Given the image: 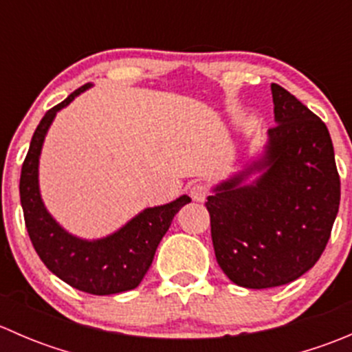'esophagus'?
I'll return each instance as SVG.
<instances>
[{
    "label": "esophagus",
    "mask_w": 352,
    "mask_h": 352,
    "mask_svg": "<svg viewBox=\"0 0 352 352\" xmlns=\"http://www.w3.org/2000/svg\"><path fill=\"white\" fill-rule=\"evenodd\" d=\"M209 196V189L204 186V184H194L190 187V197L196 202H204L206 197Z\"/></svg>",
    "instance_id": "34e87169"
}]
</instances>
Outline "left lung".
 I'll use <instances>...</instances> for the list:
<instances>
[{"instance_id": "obj_1", "label": "left lung", "mask_w": 352, "mask_h": 352, "mask_svg": "<svg viewBox=\"0 0 352 352\" xmlns=\"http://www.w3.org/2000/svg\"><path fill=\"white\" fill-rule=\"evenodd\" d=\"M276 126L258 160L212 189L216 261L235 285L264 289L310 271L325 250L340 201L327 126L272 83ZM261 173L252 184L243 182Z\"/></svg>"}]
</instances>
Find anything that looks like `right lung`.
<instances>
[{"label":"right lung","instance_id":"right-lung-1","mask_svg":"<svg viewBox=\"0 0 352 352\" xmlns=\"http://www.w3.org/2000/svg\"><path fill=\"white\" fill-rule=\"evenodd\" d=\"M87 83L66 100L45 112L38 122L20 175L25 226L35 252L45 267L76 289L90 294H116L134 289L153 262L155 252L180 208L189 204V196L155 208H146L112 235L98 240H83L67 233L45 209L38 190V158L45 134L56 113L67 107L74 97L88 90Z\"/></svg>","mask_w":352,"mask_h":352}]
</instances>
